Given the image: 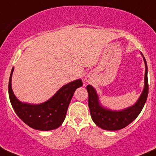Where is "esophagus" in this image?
Here are the masks:
<instances>
[{
    "label": "esophagus",
    "mask_w": 156,
    "mask_h": 156,
    "mask_svg": "<svg viewBox=\"0 0 156 156\" xmlns=\"http://www.w3.org/2000/svg\"><path fill=\"white\" fill-rule=\"evenodd\" d=\"M84 80H85V82H87V83H88L90 81V79L88 78H85V79Z\"/></svg>",
    "instance_id": "obj_1"
}]
</instances>
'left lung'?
I'll return each mask as SVG.
<instances>
[{
	"label": "left lung",
	"mask_w": 156,
	"mask_h": 156,
	"mask_svg": "<svg viewBox=\"0 0 156 156\" xmlns=\"http://www.w3.org/2000/svg\"><path fill=\"white\" fill-rule=\"evenodd\" d=\"M142 54V53H141ZM145 62V80L144 88L140 98L134 105L125 109L119 111H113L108 109L101 106L99 100L97 91L91 85L87 86L88 92V106L90 108V116L94 123L103 130H118L124 128L131 123L140 113L145 105L148 97V78H147V64L144 58Z\"/></svg>",
	"instance_id": "8db88e82"
}]
</instances>
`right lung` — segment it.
Listing matches in <instances>:
<instances>
[{
  "mask_svg": "<svg viewBox=\"0 0 156 156\" xmlns=\"http://www.w3.org/2000/svg\"><path fill=\"white\" fill-rule=\"evenodd\" d=\"M9 80L8 92L11 105L16 114L31 128L39 130H50L59 127L65 120L67 109L75 90L82 86L81 79L75 80L62 87L50 100L41 104L22 103L14 95Z\"/></svg>",
  "mask_w": 156,
  "mask_h": 156,
  "instance_id": "obj_1",
  "label": "right lung"
}]
</instances>
